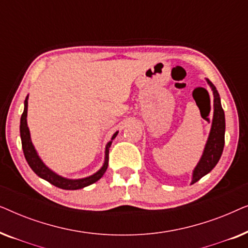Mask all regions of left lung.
<instances>
[{
	"mask_svg": "<svg viewBox=\"0 0 248 248\" xmlns=\"http://www.w3.org/2000/svg\"><path fill=\"white\" fill-rule=\"evenodd\" d=\"M208 81L209 86L211 87L213 91V120L212 126L210 131L208 141H206L204 151L201 159H200L198 166L193 170L192 184L200 181L203 176L208 174L216 167L218 164L220 157H221L223 151V145H225V113L220 103V96L218 90L216 89L215 84L210 80Z\"/></svg>",
	"mask_w": 248,
	"mask_h": 248,
	"instance_id": "8db88e82",
	"label": "left lung"
}]
</instances>
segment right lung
Returning a JSON list of instances; mask_svg holds the SVG:
<instances>
[{"mask_svg":"<svg viewBox=\"0 0 248 248\" xmlns=\"http://www.w3.org/2000/svg\"><path fill=\"white\" fill-rule=\"evenodd\" d=\"M27 110H28V96H27L25 100V109L21 115V120H20V137H21V143H22V150L25 158L30 168L36 172L39 177H42L45 181L49 182L56 187L63 188V189H79L83 188L86 186H89L93 183H96L98 179L103 177V175L106 171L108 167V155H109V148L111 144V141H109L106 145V151H105V162L96 174L89 176V177L81 178V179H67L64 178L62 176L57 175L53 170L47 167V166L42 161L39 155H37V151L35 150V147L32 145L31 139H30V132L27 125ZM118 132H116L111 138L114 140L116 138Z\"/></svg>","mask_w":248,"mask_h":248,"instance_id":"obj_1","label":"right lung"}]
</instances>
